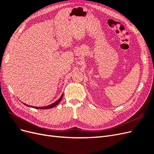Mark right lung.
Returning <instances> with one entry per match:
<instances>
[{
	"mask_svg": "<svg viewBox=\"0 0 154 154\" xmlns=\"http://www.w3.org/2000/svg\"><path fill=\"white\" fill-rule=\"evenodd\" d=\"M63 94H62V96H60V98H59L57 101H56L55 102H54L53 103H51V105H49L45 106H30V105H27V104L24 103H24V105H26L27 106L32 107V108H34V109H51V108H53V107L55 106L56 105H57L60 103V101L62 100V97H63Z\"/></svg>",
	"mask_w": 154,
	"mask_h": 154,
	"instance_id": "right-lung-1",
	"label": "right lung"
}]
</instances>
